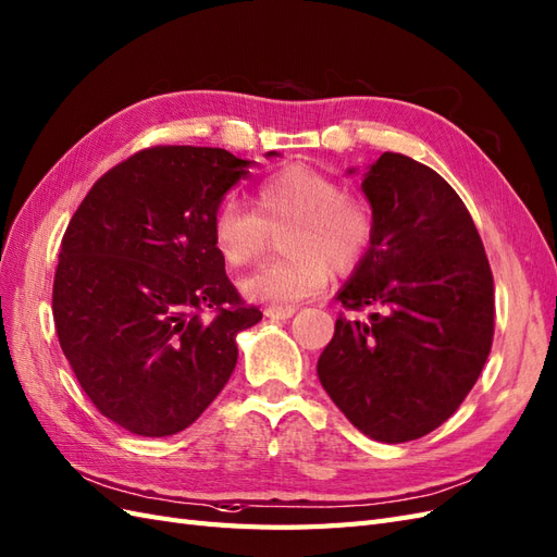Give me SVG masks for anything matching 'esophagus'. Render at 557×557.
I'll return each mask as SVG.
<instances>
[{
  "label": "esophagus",
  "instance_id": "1",
  "mask_svg": "<svg viewBox=\"0 0 557 557\" xmlns=\"http://www.w3.org/2000/svg\"><path fill=\"white\" fill-rule=\"evenodd\" d=\"M296 310L294 308H265L263 314L268 317L270 322H280V320H289V317L294 314Z\"/></svg>",
  "mask_w": 557,
  "mask_h": 557
}]
</instances>
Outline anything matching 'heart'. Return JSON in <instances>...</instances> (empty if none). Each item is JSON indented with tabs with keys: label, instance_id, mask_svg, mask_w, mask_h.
<instances>
[{
	"label": "heart",
	"instance_id": "heart-1",
	"mask_svg": "<svg viewBox=\"0 0 557 557\" xmlns=\"http://www.w3.org/2000/svg\"><path fill=\"white\" fill-rule=\"evenodd\" d=\"M257 210L235 198L221 200L212 216V240L228 265L257 261L270 231L284 233L289 259L259 268L243 280V294L270 308H292L326 289L331 270L352 273L375 237L373 205L338 180L310 165L282 168L257 186Z\"/></svg>",
	"mask_w": 557,
	"mask_h": 557
}]
</instances>
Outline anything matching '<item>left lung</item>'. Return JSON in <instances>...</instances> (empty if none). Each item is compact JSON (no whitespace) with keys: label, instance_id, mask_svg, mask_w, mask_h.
Returning <instances> with one entry per match:
<instances>
[{"label":"left lung","instance_id":"8db88e82","mask_svg":"<svg viewBox=\"0 0 557 557\" xmlns=\"http://www.w3.org/2000/svg\"><path fill=\"white\" fill-rule=\"evenodd\" d=\"M371 251L338 300L317 375L343 416L383 443L446 422L479 380L495 336V282L467 205L438 172L385 151L363 177Z\"/></svg>","mask_w":557,"mask_h":557}]
</instances>
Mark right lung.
Returning a JSON list of instances; mask_svg holds the SVG:
<instances>
[{
  "instance_id": "add662e5",
  "label": "right lung",
  "mask_w": 557,
  "mask_h": 557,
  "mask_svg": "<svg viewBox=\"0 0 557 557\" xmlns=\"http://www.w3.org/2000/svg\"><path fill=\"white\" fill-rule=\"evenodd\" d=\"M247 165L226 149H141L92 184L62 235L60 347L92 406L131 434L194 424L228 383L235 336L261 322L212 240Z\"/></svg>"
}]
</instances>
